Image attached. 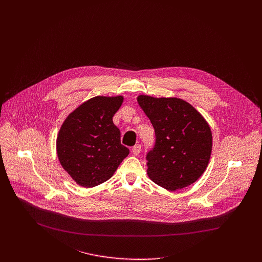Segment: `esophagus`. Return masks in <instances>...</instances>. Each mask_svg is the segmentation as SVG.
Returning a JSON list of instances; mask_svg holds the SVG:
<instances>
[{
  "instance_id": "34e87169",
  "label": "esophagus",
  "mask_w": 262,
  "mask_h": 262,
  "mask_svg": "<svg viewBox=\"0 0 262 262\" xmlns=\"http://www.w3.org/2000/svg\"><path fill=\"white\" fill-rule=\"evenodd\" d=\"M140 151H141V145L140 144H136L132 147V153L134 155H138L140 153Z\"/></svg>"
}]
</instances>
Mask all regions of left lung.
I'll return each instance as SVG.
<instances>
[{
	"instance_id": "obj_1",
	"label": "left lung",
	"mask_w": 262,
	"mask_h": 262,
	"mask_svg": "<svg viewBox=\"0 0 262 262\" xmlns=\"http://www.w3.org/2000/svg\"><path fill=\"white\" fill-rule=\"evenodd\" d=\"M137 101L155 131V145L146 155L150 180L168 190L193 184L206 170L212 153L207 121L182 99L140 95Z\"/></svg>"
}]
</instances>
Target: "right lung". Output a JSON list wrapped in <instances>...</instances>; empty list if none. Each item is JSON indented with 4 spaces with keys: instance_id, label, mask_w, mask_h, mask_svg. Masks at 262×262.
<instances>
[{
    "instance_id": "1",
    "label": "right lung",
    "mask_w": 262,
    "mask_h": 262,
    "mask_svg": "<svg viewBox=\"0 0 262 262\" xmlns=\"http://www.w3.org/2000/svg\"><path fill=\"white\" fill-rule=\"evenodd\" d=\"M123 100L122 96L92 98L61 125L56 140L57 156L77 185L94 187L105 183L129 154L113 123Z\"/></svg>"
}]
</instances>
